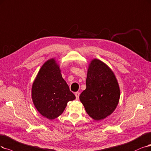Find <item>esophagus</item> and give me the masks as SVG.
<instances>
[{
	"label": "esophagus",
	"instance_id": "1",
	"mask_svg": "<svg viewBox=\"0 0 151 151\" xmlns=\"http://www.w3.org/2000/svg\"><path fill=\"white\" fill-rule=\"evenodd\" d=\"M75 96H76V99H79V96H80V93H79V92H76V93H75Z\"/></svg>",
	"mask_w": 151,
	"mask_h": 151
}]
</instances>
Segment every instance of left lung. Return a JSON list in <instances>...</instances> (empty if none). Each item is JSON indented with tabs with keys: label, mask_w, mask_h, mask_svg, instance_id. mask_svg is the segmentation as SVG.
Wrapping results in <instances>:
<instances>
[{
	"label": "left lung",
	"mask_w": 151,
	"mask_h": 151,
	"mask_svg": "<svg viewBox=\"0 0 151 151\" xmlns=\"http://www.w3.org/2000/svg\"><path fill=\"white\" fill-rule=\"evenodd\" d=\"M86 90L80 96L88 114L99 121L112 113L118 104L120 90L113 72L97 59L89 66Z\"/></svg>",
	"instance_id": "left-lung-1"
}]
</instances>
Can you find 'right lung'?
Returning <instances> with one entry per match:
<instances>
[{"instance_id": "right-lung-1", "label": "right lung", "mask_w": 151, "mask_h": 151, "mask_svg": "<svg viewBox=\"0 0 151 151\" xmlns=\"http://www.w3.org/2000/svg\"><path fill=\"white\" fill-rule=\"evenodd\" d=\"M32 96L38 112L51 120L62 114L68 102L76 98L54 59L48 60L39 71L33 83Z\"/></svg>"}]
</instances>
